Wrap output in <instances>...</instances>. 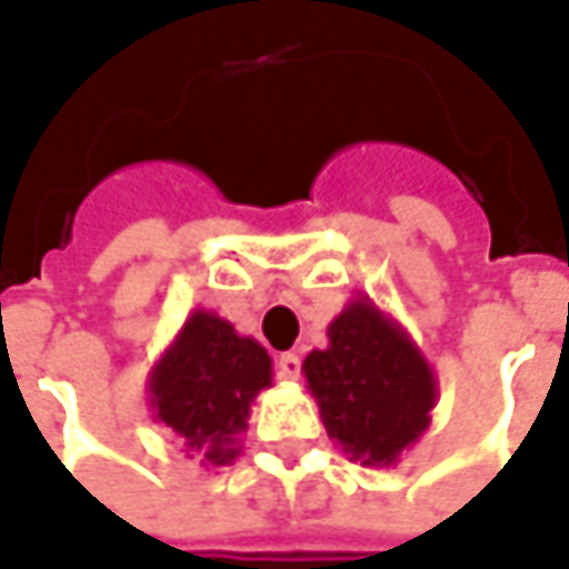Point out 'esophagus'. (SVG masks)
<instances>
[{
    "instance_id": "1",
    "label": "esophagus",
    "mask_w": 569,
    "mask_h": 569,
    "mask_svg": "<svg viewBox=\"0 0 569 569\" xmlns=\"http://www.w3.org/2000/svg\"><path fill=\"white\" fill-rule=\"evenodd\" d=\"M274 370H278V377L281 380H297L300 377V358L297 355H278V361H274Z\"/></svg>"
}]
</instances>
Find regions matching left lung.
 I'll return each mask as SVG.
<instances>
[{
  "instance_id": "obj_1",
  "label": "left lung",
  "mask_w": 569,
  "mask_h": 569,
  "mask_svg": "<svg viewBox=\"0 0 569 569\" xmlns=\"http://www.w3.org/2000/svg\"><path fill=\"white\" fill-rule=\"evenodd\" d=\"M319 418L345 456L389 469L430 427L437 377L399 319L355 297L329 322V345L303 361Z\"/></svg>"
}]
</instances>
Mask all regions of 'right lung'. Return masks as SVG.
<instances>
[{"label":"right lung","mask_w":569,"mask_h":569,"mask_svg":"<svg viewBox=\"0 0 569 569\" xmlns=\"http://www.w3.org/2000/svg\"><path fill=\"white\" fill-rule=\"evenodd\" d=\"M272 386V358L211 310H192L148 373L151 418L164 425L199 466H230L240 456L252 402Z\"/></svg>","instance_id":"right-lung-1"}]
</instances>
